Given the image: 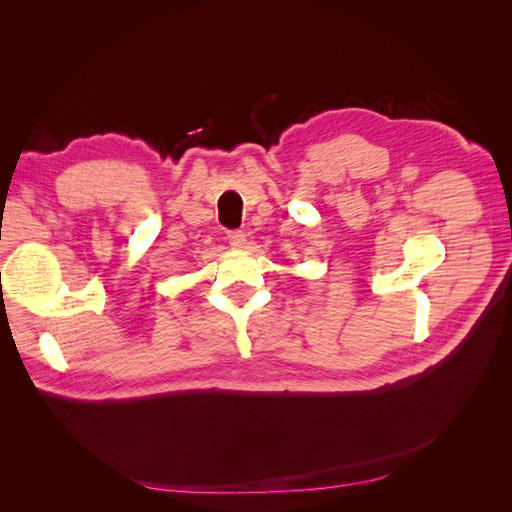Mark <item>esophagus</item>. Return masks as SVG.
Masks as SVG:
<instances>
[{
    "label": "esophagus",
    "instance_id": "esophagus-1",
    "mask_svg": "<svg viewBox=\"0 0 512 512\" xmlns=\"http://www.w3.org/2000/svg\"><path fill=\"white\" fill-rule=\"evenodd\" d=\"M230 247H235V250H241V247L245 245V232L243 230H230L226 235Z\"/></svg>",
    "mask_w": 512,
    "mask_h": 512
}]
</instances>
